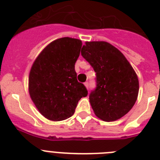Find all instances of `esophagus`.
Here are the masks:
<instances>
[{
	"label": "esophagus",
	"mask_w": 160,
	"mask_h": 160,
	"mask_svg": "<svg viewBox=\"0 0 160 160\" xmlns=\"http://www.w3.org/2000/svg\"><path fill=\"white\" fill-rule=\"evenodd\" d=\"M84 85H85V87H86L87 89H88V87H89V82H86L84 83Z\"/></svg>",
	"instance_id": "1"
}]
</instances>
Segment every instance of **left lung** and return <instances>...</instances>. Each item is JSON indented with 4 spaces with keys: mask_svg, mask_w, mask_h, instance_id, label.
Instances as JSON below:
<instances>
[{
    "mask_svg": "<svg viewBox=\"0 0 160 160\" xmlns=\"http://www.w3.org/2000/svg\"><path fill=\"white\" fill-rule=\"evenodd\" d=\"M81 53L96 73V88L89 96L94 114L107 122L119 119L137 100L136 73L125 56L108 42H87Z\"/></svg>",
    "mask_w": 160,
    "mask_h": 160,
    "instance_id": "8db88e82",
    "label": "left lung"
}]
</instances>
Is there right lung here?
Here are the masks:
<instances>
[{"label": "right lung", "mask_w": 160, "mask_h": 160, "mask_svg": "<svg viewBox=\"0 0 160 160\" xmlns=\"http://www.w3.org/2000/svg\"><path fill=\"white\" fill-rule=\"evenodd\" d=\"M82 41L62 38L49 43L31 67L29 92L39 112L52 121H62L74 114L81 98L88 94L77 80L74 65Z\"/></svg>", "instance_id": "right-lung-1"}]
</instances>
